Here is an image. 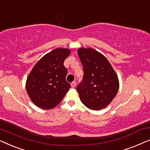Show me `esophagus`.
<instances>
[{
	"label": "esophagus",
	"mask_w": 150,
	"mask_h": 150,
	"mask_svg": "<svg viewBox=\"0 0 150 150\" xmlns=\"http://www.w3.org/2000/svg\"><path fill=\"white\" fill-rule=\"evenodd\" d=\"M71 87H72V88H74L76 86V81L72 82V83H71Z\"/></svg>",
	"instance_id": "esophagus-1"
}]
</instances>
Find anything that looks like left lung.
Returning a JSON list of instances; mask_svg holds the SVG:
<instances>
[{
    "label": "left lung",
    "instance_id": "8db88e82",
    "mask_svg": "<svg viewBox=\"0 0 150 150\" xmlns=\"http://www.w3.org/2000/svg\"><path fill=\"white\" fill-rule=\"evenodd\" d=\"M78 54L84 71L83 81L76 87L80 99L90 109L101 110L117 93V76L107 59L94 49L79 48Z\"/></svg>",
    "mask_w": 150,
    "mask_h": 150
}]
</instances>
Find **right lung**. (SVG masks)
<instances>
[{"instance_id":"right-lung-1","label":"right lung","mask_w":150,"mask_h":150,"mask_svg":"<svg viewBox=\"0 0 150 150\" xmlns=\"http://www.w3.org/2000/svg\"><path fill=\"white\" fill-rule=\"evenodd\" d=\"M67 48H56L44 55L32 69L26 82V91L37 106L51 109L61 102L71 85L65 79L63 63L70 54Z\"/></svg>"}]
</instances>
